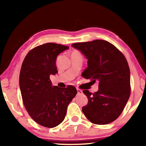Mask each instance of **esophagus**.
Instances as JSON below:
<instances>
[{"label":"esophagus","instance_id":"34e87169","mask_svg":"<svg viewBox=\"0 0 146 146\" xmlns=\"http://www.w3.org/2000/svg\"><path fill=\"white\" fill-rule=\"evenodd\" d=\"M77 91H78V94H83V92L81 90L77 89Z\"/></svg>","mask_w":146,"mask_h":146}]
</instances>
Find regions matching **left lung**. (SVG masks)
I'll use <instances>...</instances> for the list:
<instances>
[{
    "label": "left lung",
    "instance_id": "1",
    "mask_svg": "<svg viewBox=\"0 0 146 146\" xmlns=\"http://www.w3.org/2000/svg\"><path fill=\"white\" fill-rule=\"evenodd\" d=\"M72 46L88 59L82 77L99 82L96 92L83 90L88 99L82 108L84 114L95 124L112 122L122 112L130 96V71L126 59L117 48L103 40L74 43Z\"/></svg>",
    "mask_w": 146,
    "mask_h": 146
}]
</instances>
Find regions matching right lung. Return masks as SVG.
<instances>
[{
	"instance_id": "obj_1",
	"label": "right lung",
	"mask_w": 146,
	"mask_h": 146,
	"mask_svg": "<svg viewBox=\"0 0 146 146\" xmlns=\"http://www.w3.org/2000/svg\"><path fill=\"white\" fill-rule=\"evenodd\" d=\"M69 47L46 43L29 51L21 69L19 85L27 111L38 124L54 127L62 122L68 106L77 94L76 88L52 86L50 76L58 72V55Z\"/></svg>"
}]
</instances>
